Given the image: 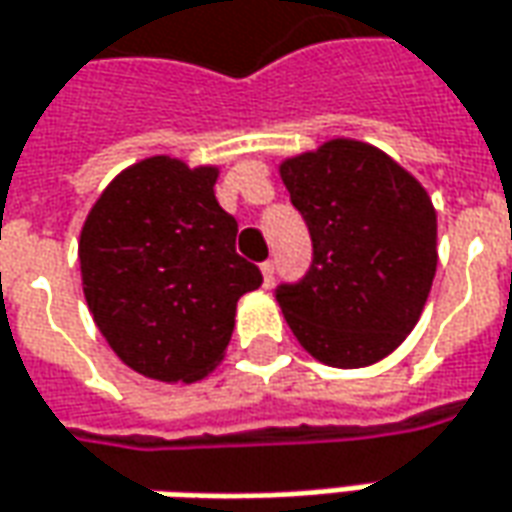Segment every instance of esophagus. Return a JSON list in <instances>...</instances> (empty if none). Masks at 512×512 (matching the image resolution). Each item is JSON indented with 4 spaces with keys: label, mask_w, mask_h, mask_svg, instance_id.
I'll use <instances>...</instances> for the list:
<instances>
[{
    "label": "esophagus",
    "mask_w": 512,
    "mask_h": 512,
    "mask_svg": "<svg viewBox=\"0 0 512 512\" xmlns=\"http://www.w3.org/2000/svg\"><path fill=\"white\" fill-rule=\"evenodd\" d=\"M260 271H263V283L269 285L274 280V260H266V263H260Z\"/></svg>",
    "instance_id": "esophagus-1"
}]
</instances>
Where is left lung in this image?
<instances>
[{
    "instance_id": "left-lung-1",
    "label": "left lung",
    "mask_w": 512,
    "mask_h": 512,
    "mask_svg": "<svg viewBox=\"0 0 512 512\" xmlns=\"http://www.w3.org/2000/svg\"><path fill=\"white\" fill-rule=\"evenodd\" d=\"M314 260L274 297L297 342L330 367L389 356L420 319L437 271V212L412 173L367 142L330 139L280 165Z\"/></svg>"
}]
</instances>
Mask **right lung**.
I'll list each match as a JSON object with an SVG mask.
<instances>
[{
    "mask_svg": "<svg viewBox=\"0 0 512 512\" xmlns=\"http://www.w3.org/2000/svg\"><path fill=\"white\" fill-rule=\"evenodd\" d=\"M218 168L151 156L100 193L81 229L83 294L131 370L198 381L224 358L235 308L263 283L235 252L238 221L215 198Z\"/></svg>",
    "mask_w": 512,
    "mask_h": 512,
    "instance_id": "right-lung-1",
    "label": "right lung"
}]
</instances>
